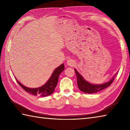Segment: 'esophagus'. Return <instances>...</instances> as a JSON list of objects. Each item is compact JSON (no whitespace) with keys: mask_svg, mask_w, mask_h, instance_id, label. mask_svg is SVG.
<instances>
[{"mask_svg":"<svg viewBox=\"0 0 130 130\" xmlns=\"http://www.w3.org/2000/svg\"><path fill=\"white\" fill-rule=\"evenodd\" d=\"M67 63L68 66H70V67H73V66H74V64H75V61H74L72 59H69L67 61Z\"/></svg>","mask_w":130,"mask_h":130,"instance_id":"esophagus-1","label":"esophagus"}]
</instances>
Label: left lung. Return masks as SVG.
Returning a JSON list of instances; mask_svg holds the SVG:
<instances>
[{
    "label": "left lung",
    "instance_id": "1",
    "mask_svg": "<svg viewBox=\"0 0 130 130\" xmlns=\"http://www.w3.org/2000/svg\"><path fill=\"white\" fill-rule=\"evenodd\" d=\"M74 70H75V72L76 75L77 84H78L79 89L83 92L89 94L97 93L103 90L105 88L108 87L112 84V83L113 82L115 77L117 74V73L111 79H110V80L105 83L101 84H94L90 83L89 82L85 80L81 74L77 71L76 69H74Z\"/></svg>",
    "mask_w": 130,
    "mask_h": 130
}]
</instances>
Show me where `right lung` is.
I'll return each instance as SVG.
<instances>
[{"label":"right lung","mask_w":130,"mask_h":130,"mask_svg":"<svg viewBox=\"0 0 130 130\" xmlns=\"http://www.w3.org/2000/svg\"><path fill=\"white\" fill-rule=\"evenodd\" d=\"M64 64L62 63L59 67L55 69L53 73L51 74L50 78H49L46 83L43 85L42 86L36 88H28L24 86L16 78L19 85L23 88V89L26 91L27 93L32 94L34 95H40L41 96H45L50 95L53 93L55 90V87H56L58 80H59V76L61 73L64 70Z\"/></svg>","instance_id":"obj_1"}]
</instances>
